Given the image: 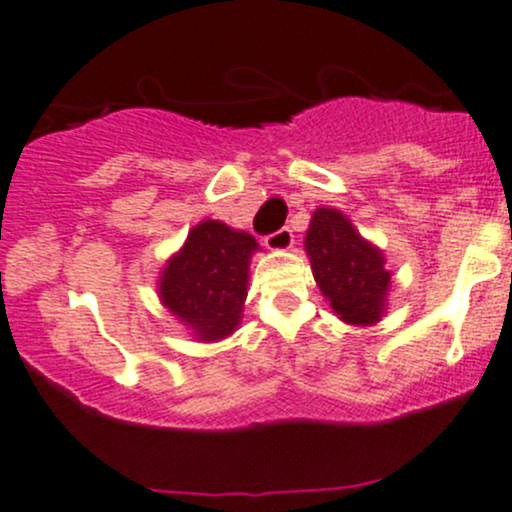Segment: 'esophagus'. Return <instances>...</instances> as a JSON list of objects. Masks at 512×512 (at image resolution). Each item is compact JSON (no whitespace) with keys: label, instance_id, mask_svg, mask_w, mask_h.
<instances>
[{"label":"esophagus","instance_id":"1","mask_svg":"<svg viewBox=\"0 0 512 512\" xmlns=\"http://www.w3.org/2000/svg\"><path fill=\"white\" fill-rule=\"evenodd\" d=\"M265 245L270 250H289L294 245V233L289 228H279L277 233H270L265 238Z\"/></svg>","mask_w":512,"mask_h":512}]
</instances>
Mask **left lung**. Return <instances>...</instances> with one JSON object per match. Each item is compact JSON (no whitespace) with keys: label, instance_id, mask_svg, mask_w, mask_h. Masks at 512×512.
I'll list each match as a JSON object with an SVG mask.
<instances>
[{"label":"left lung","instance_id":"1","mask_svg":"<svg viewBox=\"0 0 512 512\" xmlns=\"http://www.w3.org/2000/svg\"><path fill=\"white\" fill-rule=\"evenodd\" d=\"M316 284L343 321L368 326L380 319L390 272L378 247L355 233L351 220L333 208H319L306 230Z\"/></svg>","mask_w":512,"mask_h":512}]
</instances>
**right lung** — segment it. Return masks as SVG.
<instances>
[{
    "mask_svg": "<svg viewBox=\"0 0 512 512\" xmlns=\"http://www.w3.org/2000/svg\"><path fill=\"white\" fill-rule=\"evenodd\" d=\"M257 242L252 235L206 220L188 233L184 250L161 274V299L201 341H218L240 324L247 297V265Z\"/></svg>",
    "mask_w": 512,
    "mask_h": 512,
    "instance_id": "add662e5",
    "label": "right lung"
}]
</instances>
